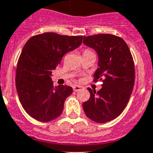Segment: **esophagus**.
<instances>
[{"mask_svg": "<svg viewBox=\"0 0 153 153\" xmlns=\"http://www.w3.org/2000/svg\"><path fill=\"white\" fill-rule=\"evenodd\" d=\"M82 88V86H80V85H74L73 86V89H74V92H78V91L81 90Z\"/></svg>", "mask_w": 153, "mask_h": 153, "instance_id": "esophagus-1", "label": "esophagus"}]
</instances>
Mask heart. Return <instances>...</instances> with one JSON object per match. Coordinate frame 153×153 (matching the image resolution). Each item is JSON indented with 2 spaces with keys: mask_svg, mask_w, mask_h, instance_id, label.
I'll return each mask as SVG.
<instances>
[{
  "mask_svg": "<svg viewBox=\"0 0 153 153\" xmlns=\"http://www.w3.org/2000/svg\"><path fill=\"white\" fill-rule=\"evenodd\" d=\"M85 52H91V51H89V50H88V49H87V50H85L84 53H85Z\"/></svg>",
  "mask_w": 153,
  "mask_h": 153,
  "instance_id": "1",
  "label": "heart"
}]
</instances>
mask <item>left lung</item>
<instances>
[{"label": "left lung", "instance_id": "left-lung-1", "mask_svg": "<svg viewBox=\"0 0 153 153\" xmlns=\"http://www.w3.org/2000/svg\"><path fill=\"white\" fill-rule=\"evenodd\" d=\"M83 43L94 49L99 57L94 82L102 80L98 92L88 88L90 98L83 102L85 114L97 123L117 117L126 107L134 83V64L122 38L111 34L84 36Z\"/></svg>", "mask_w": 153, "mask_h": 153}]
</instances>
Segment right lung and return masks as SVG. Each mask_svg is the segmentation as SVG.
Wrapping results in <instances>:
<instances>
[{"label": "right lung", "mask_w": 153, "mask_h": 153, "mask_svg": "<svg viewBox=\"0 0 153 153\" xmlns=\"http://www.w3.org/2000/svg\"><path fill=\"white\" fill-rule=\"evenodd\" d=\"M82 38L45 33L27 41L18 61L15 85L22 106L29 116L48 122L62 114L64 102L73 89L63 85L53 86L52 71L66 53L82 44Z\"/></svg>", "instance_id": "obj_1"}]
</instances>
